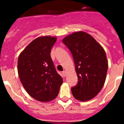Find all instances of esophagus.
<instances>
[{
    "label": "esophagus",
    "instance_id": "34e87169",
    "mask_svg": "<svg viewBox=\"0 0 124 124\" xmlns=\"http://www.w3.org/2000/svg\"><path fill=\"white\" fill-rule=\"evenodd\" d=\"M67 71H63V72H62V75H63L64 77H65V76H67Z\"/></svg>",
    "mask_w": 124,
    "mask_h": 124
}]
</instances>
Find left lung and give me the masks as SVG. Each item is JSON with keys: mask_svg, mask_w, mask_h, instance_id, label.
I'll return each instance as SVG.
<instances>
[{"mask_svg": "<svg viewBox=\"0 0 124 124\" xmlns=\"http://www.w3.org/2000/svg\"><path fill=\"white\" fill-rule=\"evenodd\" d=\"M73 56L78 77L71 88L72 95L81 101L94 98L100 92L106 78L108 61L102 46L89 34L76 32L62 39Z\"/></svg>", "mask_w": 124, "mask_h": 124, "instance_id": "1", "label": "left lung"}]
</instances>
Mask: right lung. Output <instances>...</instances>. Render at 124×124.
<instances>
[{"label": "right lung", "instance_id": "add662e5", "mask_svg": "<svg viewBox=\"0 0 124 124\" xmlns=\"http://www.w3.org/2000/svg\"><path fill=\"white\" fill-rule=\"evenodd\" d=\"M56 40V37L50 36L35 39L18 59V74L22 85L31 97L41 102L55 99L63 83L50 56Z\"/></svg>", "mask_w": 124, "mask_h": 124}]
</instances>
